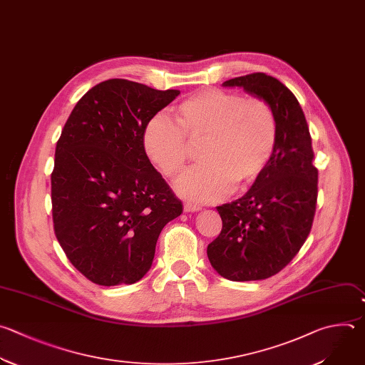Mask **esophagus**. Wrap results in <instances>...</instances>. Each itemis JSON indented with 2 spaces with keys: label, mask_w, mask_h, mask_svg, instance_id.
<instances>
[{
  "label": "esophagus",
  "mask_w": 365,
  "mask_h": 365,
  "mask_svg": "<svg viewBox=\"0 0 365 365\" xmlns=\"http://www.w3.org/2000/svg\"><path fill=\"white\" fill-rule=\"evenodd\" d=\"M200 209H202V207H200L199 205H193V203H189V202L183 205V210H185V212H197V210H200Z\"/></svg>",
  "instance_id": "34e87169"
}]
</instances>
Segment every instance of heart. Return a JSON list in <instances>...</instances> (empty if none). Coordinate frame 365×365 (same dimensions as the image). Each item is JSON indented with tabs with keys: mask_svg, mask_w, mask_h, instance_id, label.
<instances>
[{
	"mask_svg": "<svg viewBox=\"0 0 365 365\" xmlns=\"http://www.w3.org/2000/svg\"><path fill=\"white\" fill-rule=\"evenodd\" d=\"M176 120L156 114L145 129L149 159L168 176L180 173L190 158V142H200L199 163L176 182V192L192 202H215L258 178L277 143V117L261 97H242L220 88L199 90L176 107Z\"/></svg>",
	"mask_w": 365,
	"mask_h": 365,
	"instance_id": "b5f03b06",
	"label": "heart"
}]
</instances>
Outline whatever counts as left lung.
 Returning <instances> with one entry per match:
<instances>
[{
    "label": "left lung",
    "instance_id": "obj_1",
    "mask_svg": "<svg viewBox=\"0 0 365 365\" xmlns=\"http://www.w3.org/2000/svg\"><path fill=\"white\" fill-rule=\"evenodd\" d=\"M223 86L242 87L269 103L277 143L247 195L216 207L222 230L207 245V258L226 279L261 281L282 271L305 244L317 209L318 169L304 111L287 86L265 73Z\"/></svg>",
    "mask_w": 365,
    "mask_h": 365
}]
</instances>
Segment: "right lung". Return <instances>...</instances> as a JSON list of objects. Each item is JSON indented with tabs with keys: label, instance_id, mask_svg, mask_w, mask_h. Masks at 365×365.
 Here are the masks:
<instances>
[{
	"label": "right lung",
	"instance_id": "right-lung-1",
	"mask_svg": "<svg viewBox=\"0 0 365 365\" xmlns=\"http://www.w3.org/2000/svg\"><path fill=\"white\" fill-rule=\"evenodd\" d=\"M179 94L106 80L77 101L61 130L51 173L54 233L73 267L97 285L142 279L162 229L183 212L143 146L149 121Z\"/></svg>",
	"mask_w": 365,
	"mask_h": 365
}]
</instances>
